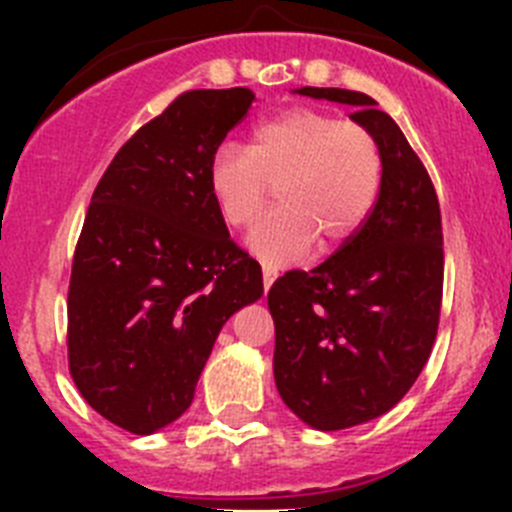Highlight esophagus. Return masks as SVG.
Listing matches in <instances>:
<instances>
[{
  "label": "esophagus",
  "mask_w": 512,
  "mask_h": 512,
  "mask_svg": "<svg viewBox=\"0 0 512 512\" xmlns=\"http://www.w3.org/2000/svg\"><path fill=\"white\" fill-rule=\"evenodd\" d=\"M261 271H264V289L269 292V287L274 284V279H277V269L271 264H261Z\"/></svg>",
  "instance_id": "34e87169"
}]
</instances>
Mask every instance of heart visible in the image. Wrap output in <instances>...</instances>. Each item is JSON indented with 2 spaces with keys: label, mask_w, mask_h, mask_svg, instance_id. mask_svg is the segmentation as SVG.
I'll return each instance as SVG.
<instances>
[{
  "label": "heart",
  "mask_w": 512,
  "mask_h": 512,
  "mask_svg": "<svg viewBox=\"0 0 512 512\" xmlns=\"http://www.w3.org/2000/svg\"><path fill=\"white\" fill-rule=\"evenodd\" d=\"M279 184L282 205L248 238L269 264L297 261L320 241L333 251L359 233L382 184V148L361 122L315 107L261 120L251 146L223 143L210 158L207 187L223 220L251 228Z\"/></svg>",
  "instance_id": "1"
}]
</instances>
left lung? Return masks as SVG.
I'll use <instances>...</instances> for the list:
<instances>
[{
  "mask_svg": "<svg viewBox=\"0 0 512 512\" xmlns=\"http://www.w3.org/2000/svg\"><path fill=\"white\" fill-rule=\"evenodd\" d=\"M351 104L382 148L377 202L354 238L312 271L271 284L274 382L302 423L341 431L392 410L436 341L443 295L441 210L408 138L369 94L302 87Z\"/></svg>",
  "mask_w": 512,
  "mask_h": 512,
  "instance_id": "obj_1",
  "label": "left lung"
}]
</instances>
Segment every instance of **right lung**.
Masks as SVG:
<instances>
[{
    "label": "right lung",
    "instance_id": "obj_1",
    "mask_svg": "<svg viewBox=\"0 0 512 512\" xmlns=\"http://www.w3.org/2000/svg\"><path fill=\"white\" fill-rule=\"evenodd\" d=\"M256 94L194 89L117 151L92 194L69 284V369L102 418L151 436L182 418L217 333L264 295L230 241L210 158Z\"/></svg>",
    "mask_w": 512,
    "mask_h": 512
}]
</instances>
